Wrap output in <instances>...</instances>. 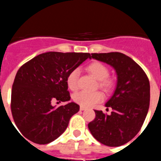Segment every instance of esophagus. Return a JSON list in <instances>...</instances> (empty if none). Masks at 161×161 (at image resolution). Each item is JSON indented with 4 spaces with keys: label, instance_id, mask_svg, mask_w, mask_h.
<instances>
[{
    "label": "esophagus",
    "instance_id": "esophagus-1",
    "mask_svg": "<svg viewBox=\"0 0 161 161\" xmlns=\"http://www.w3.org/2000/svg\"><path fill=\"white\" fill-rule=\"evenodd\" d=\"M86 107H83V106H80V110L81 111H84V110H86Z\"/></svg>",
    "mask_w": 161,
    "mask_h": 161
}]
</instances>
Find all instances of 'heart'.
I'll return each mask as SVG.
<instances>
[{
	"mask_svg": "<svg viewBox=\"0 0 161 161\" xmlns=\"http://www.w3.org/2000/svg\"><path fill=\"white\" fill-rule=\"evenodd\" d=\"M86 70L91 74L96 80H98V87L103 90L105 92H110L114 87L115 82L110 78L109 70L107 66L100 62H94L86 66ZM79 70L74 69L68 74L66 78V83L68 87L71 91H75L78 88ZM73 99L76 103L83 107H91L94 104L99 103L103 99V95L100 91L86 92L79 91L73 95Z\"/></svg>",
	"mask_w": 161,
	"mask_h": 161,
	"instance_id": "heart-1",
	"label": "heart"
}]
</instances>
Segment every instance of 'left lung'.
I'll use <instances>...</instances> for the list:
<instances>
[{
    "label": "left lung",
    "instance_id": "1",
    "mask_svg": "<svg viewBox=\"0 0 161 161\" xmlns=\"http://www.w3.org/2000/svg\"><path fill=\"white\" fill-rule=\"evenodd\" d=\"M110 65L117 75L115 92L105 106L110 115L95 110V119L88 128L104 145L118 147L132 140L140 131L150 103V84L145 72L134 60L119 52L91 53L90 58Z\"/></svg>",
    "mask_w": 161,
    "mask_h": 161
}]
</instances>
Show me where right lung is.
<instances>
[{
  "label": "right lung",
  "mask_w": 161,
  "mask_h": 161,
  "mask_svg": "<svg viewBox=\"0 0 161 161\" xmlns=\"http://www.w3.org/2000/svg\"><path fill=\"white\" fill-rule=\"evenodd\" d=\"M90 57L88 53L47 52L21 66L13 84L11 111L25 138L46 144L64 132L79 106L71 102L56 108L51 103L70 100L68 74Z\"/></svg>",
  "instance_id": "right-lung-1"
}]
</instances>
